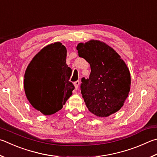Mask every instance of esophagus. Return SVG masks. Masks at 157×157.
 Segmentation results:
<instances>
[{
  "label": "esophagus",
  "instance_id": "obj_1",
  "mask_svg": "<svg viewBox=\"0 0 157 157\" xmlns=\"http://www.w3.org/2000/svg\"><path fill=\"white\" fill-rule=\"evenodd\" d=\"M79 85V81H76L74 82V86L75 87V89H78Z\"/></svg>",
  "mask_w": 157,
  "mask_h": 157
}]
</instances>
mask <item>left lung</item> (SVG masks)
Wrapping results in <instances>:
<instances>
[{
	"mask_svg": "<svg viewBox=\"0 0 157 157\" xmlns=\"http://www.w3.org/2000/svg\"><path fill=\"white\" fill-rule=\"evenodd\" d=\"M79 56L90 64L89 78H82V98L88 110L99 117L117 112L130 89V73L113 48L99 40L79 43Z\"/></svg>",
	"mask_w": 157,
	"mask_h": 157,
	"instance_id": "1",
	"label": "left lung"
}]
</instances>
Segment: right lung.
<instances>
[{
    "label": "right lung",
    "instance_id": "1",
    "mask_svg": "<svg viewBox=\"0 0 157 157\" xmlns=\"http://www.w3.org/2000/svg\"><path fill=\"white\" fill-rule=\"evenodd\" d=\"M66 58V47L55 42L37 53L25 71L27 98L31 106L45 115L61 110L75 88L69 81L72 71Z\"/></svg>",
    "mask_w": 157,
    "mask_h": 157
}]
</instances>
